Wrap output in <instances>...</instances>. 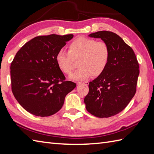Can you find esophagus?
I'll list each match as a JSON object with an SVG mask.
<instances>
[{
    "mask_svg": "<svg viewBox=\"0 0 154 154\" xmlns=\"http://www.w3.org/2000/svg\"><path fill=\"white\" fill-rule=\"evenodd\" d=\"M81 84H85L86 85H89V82H87V81H85V82H79L77 83V85H81Z\"/></svg>",
    "mask_w": 154,
    "mask_h": 154,
    "instance_id": "obj_1",
    "label": "esophagus"
}]
</instances>
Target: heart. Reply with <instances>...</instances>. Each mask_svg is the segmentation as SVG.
<instances>
[{
    "label": "heart",
    "instance_id": "1",
    "mask_svg": "<svg viewBox=\"0 0 154 154\" xmlns=\"http://www.w3.org/2000/svg\"><path fill=\"white\" fill-rule=\"evenodd\" d=\"M110 50L106 42L80 36L72 41L68 52L60 50L55 55V62L63 73L69 75L74 68V60H79V69L70 75L69 79L81 81L91 75L99 76L109 63Z\"/></svg>",
    "mask_w": 154,
    "mask_h": 154
}]
</instances>
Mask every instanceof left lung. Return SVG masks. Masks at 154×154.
<instances>
[{
    "label": "left lung",
    "mask_w": 154,
    "mask_h": 154,
    "mask_svg": "<svg viewBox=\"0 0 154 154\" xmlns=\"http://www.w3.org/2000/svg\"><path fill=\"white\" fill-rule=\"evenodd\" d=\"M89 36L106 42L110 48V57L103 73L89 83L84 103L91 114L109 118L123 110L134 96L139 64L132 49L116 34L99 31Z\"/></svg>",
    "instance_id": "8db88e82"
}]
</instances>
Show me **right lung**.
<instances>
[{"label":"right lung","instance_id":"add662e5","mask_svg":"<svg viewBox=\"0 0 154 154\" xmlns=\"http://www.w3.org/2000/svg\"><path fill=\"white\" fill-rule=\"evenodd\" d=\"M73 34L37 36L16 53L11 65L12 91L24 109L37 116L53 115L76 84L65 81L55 55Z\"/></svg>","mask_w":154,"mask_h":154}]
</instances>
